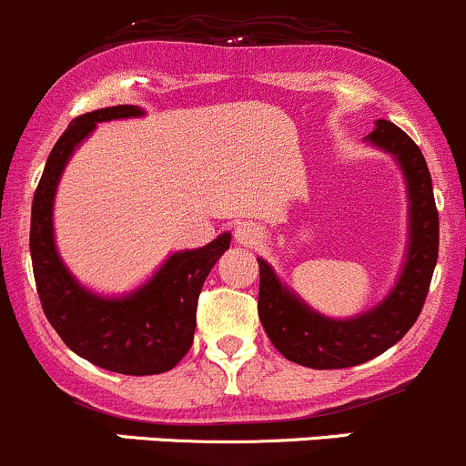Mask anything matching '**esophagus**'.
I'll return each mask as SVG.
<instances>
[{
  "instance_id": "obj_1",
  "label": "esophagus",
  "mask_w": 466,
  "mask_h": 466,
  "mask_svg": "<svg viewBox=\"0 0 466 466\" xmlns=\"http://www.w3.org/2000/svg\"><path fill=\"white\" fill-rule=\"evenodd\" d=\"M235 242L238 244H258L262 239V228L258 227L256 222H239L238 227H235Z\"/></svg>"
}]
</instances>
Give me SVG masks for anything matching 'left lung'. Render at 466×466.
Wrapping results in <instances>:
<instances>
[{"label":"left lung","instance_id":"left-lung-1","mask_svg":"<svg viewBox=\"0 0 466 466\" xmlns=\"http://www.w3.org/2000/svg\"><path fill=\"white\" fill-rule=\"evenodd\" d=\"M366 141L397 161L409 198L404 265L386 299L350 319H329L307 305L267 260L258 258V314L267 337L282 357L316 370L359 366L392 348L420 316L438 262L440 219L424 155L409 134L383 118L375 123Z\"/></svg>","mask_w":466,"mask_h":466}]
</instances>
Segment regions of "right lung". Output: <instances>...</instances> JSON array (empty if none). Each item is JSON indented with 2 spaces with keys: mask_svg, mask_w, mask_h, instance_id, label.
I'll list each match as a JSON object with an SVG mask.
<instances>
[{
  "mask_svg": "<svg viewBox=\"0 0 466 466\" xmlns=\"http://www.w3.org/2000/svg\"><path fill=\"white\" fill-rule=\"evenodd\" d=\"M138 105H114L74 118L46 159L31 208V260L37 294L51 328L66 348L94 366L121 375H159L184 359L198 325V299L210 268L231 244L222 233L199 248H184L126 296H103L80 285L56 247L57 184L76 147L98 123L143 116Z\"/></svg>",
  "mask_w": 466,
  "mask_h": 466,
  "instance_id": "1",
  "label": "right lung"
}]
</instances>
